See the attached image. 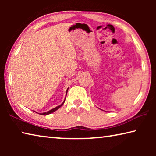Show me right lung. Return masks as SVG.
<instances>
[{
  "label": "right lung",
  "mask_w": 156,
  "mask_h": 156,
  "mask_svg": "<svg viewBox=\"0 0 156 156\" xmlns=\"http://www.w3.org/2000/svg\"><path fill=\"white\" fill-rule=\"evenodd\" d=\"M69 89V88H68ZM68 89H67V92H66V96H67V91H68ZM65 100H64V102H62V103L60 105H59V106H58V107H55V108H54V109H51V110H49V112H44V113H39V114H41V115H49V114H50V113H53V112H56V111L57 110V109H58L60 107H62V105L64 104V102H65Z\"/></svg>",
  "instance_id": "right-lung-1"
}]
</instances>
